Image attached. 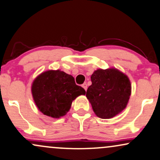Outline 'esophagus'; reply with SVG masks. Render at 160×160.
I'll return each instance as SVG.
<instances>
[{
  "label": "esophagus",
  "instance_id": "1",
  "mask_svg": "<svg viewBox=\"0 0 160 160\" xmlns=\"http://www.w3.org/2000/svg\"><path fill=\"white\" fill-rule=\"evenodd\" d=\"M82 88H83L85 90H87V89H88V84H87L86 83H84L83 84H82Z\"/></svg>",
  "mask_w": 160,
  "mask_h": 160
}]
</instances>
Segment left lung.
<instances>
[{
  "mask_svg": "<svg viewBox=\"0 0 160 160\" xmlns=\"http://www.w3.org/2000/svg\"><path fill=\"white\" fill-rule=\"evenodd\" d=\"M86 96L94 113L102 119L113 117L125 109L131 86L128 76L116 69H98L92 74Z\"/></svg>",
  "mask_w": 160,
  "mask_h": 160,
  "instance_id": "obj_1",
  "label": "left lung"
}]
</instances>
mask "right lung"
Segmentation results:
<instances>
[{
    "label": "right lung",
    "mask_w": 160,
    "mask_h": 160,
    "mask_svg": "<svg viewBox=\"0 0 160 160\" xmlns=\"http://www.w3.org/2000/svg\"><path fill=\"white\" fill-rule=\"evenodd\" d=\"M32 93L41 113L53 118L64 116L77 96L84 95L83 88L77 85L74 78L60 70H48L34 80Z\"/></svg>",
    "instance_id": "right-lung-1"
}]
</instances>
